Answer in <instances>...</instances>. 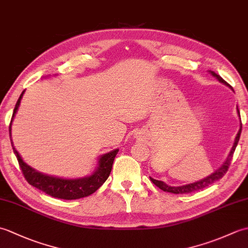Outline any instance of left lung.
<instances>
[{"label":"left lung","instance_id":"1","mask_svg":"<svg viewBox=\"0 0 248 248\" xmlns=\"http://www.w3.org/2000/svg\"><path fill=\"white\" fill-rule=\"evenodd\" d=\"M211 75L217 78V80L220 82L225 84V85L229 86V84H227V82H225V80H223L222 78H220L217 73H215L214 71H209ZM230 87V86H229ZM236 110H238V115L240 117V112H239V108L238 107H236ZM241 131H242V124H241V118H240V129H239V132L238 134H236L235 139H234V143H233V146L232 148H231L230 152L228 156L226 157L225 162L222 164V166H220L219 168H217V170H215L214 172H212L211 175L207 176L203 179H200V180L198 181H195L193 183H188V184H184V186H168V184H166L165 182H163L161 180H156V179H154L150 177V180L154 182L155 186L157 187H160L162 191L164 192H168V193H173V194H188V193H192V192H196V191H199V189H202L204 187L209 186L210 184L214 183L215 181L219 180V179H222L224 177V175L226 172H227L228 168H229V165H230V162L231 160H232V156H233V152L236 148V146H238V143H239V140H240V135H241Z\"/></svg>","mask_w":248,"mask_h":248}]
</instances>
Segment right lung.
Wrapping results in <instances>:
<instances>
[{"mask_svg": "<svg viewBox=\"0 0 248 248\" xmlns=\"http://www.w3.org/2000/svg\"><path fill=\"white\" fill-rule=\"evenodd\" d=\"M25 91L22 92L20 94L17 103L13 113L12 121L9 124V136L10 141H12V146L14 149V154L17 156V160L19 162V165L22 170L24 178L26 179L31 186L37 187L40 191L45 192L46 194L50 195L52 197L71 200V199H78L89 196L93 193H94L97 189L102 186V184L107 181L108 178L110 170L113 167V162L116 155L118 154L119 149H114L112 151L108 152L99 156L98 164L96 170L93 171L89 176L83 177V178H75V179H68V178H61L55 177L51 175H46V173L40 172L36 170L35 168L30 166L29 164L23 161L22 157L19 155V152L16 150L15 146L13 144L12 140V124L15 118V115L17 113L19 108V105L21 102V99L23 97V93Z\"/></svg>", "mask_w": 248, "mask_h": 248, "instance_id": "obj_1", "label": "right lung"}]
</instances>
